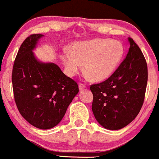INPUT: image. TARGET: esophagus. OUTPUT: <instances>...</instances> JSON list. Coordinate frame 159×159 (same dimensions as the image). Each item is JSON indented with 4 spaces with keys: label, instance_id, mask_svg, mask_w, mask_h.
I'll return each mask as SVG.
<instances>
[{
    "label": "esophagus",
    "instance_id": "1",
    "mask_svg": "<svg viewBox=\"0 0 159 159\" xmlns=\"http://www.w3.org/2000/svg\"><path fill=\"white\" fill-rule=\"evenodd\" d=\"M78 87H79V90H84V89L86 88V86L84 84L80 83L79 84V86H78Z\"/></svg>",
    "mask_w": 159,
    "mask_h": 159
}]
</instances>
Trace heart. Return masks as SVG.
Wrapping results in <instances>:
<instances>
[{
    "mask_svg": "<svg viewBox=\"0 0 159 159\" xmlns=\"http://www.w3.org/2000/svg\"><path fill=\"white\" fill-rule=\"evenodd\" d=\"M69 52L61 55L67 75H75L83 63L87 76H91L95 81H103L110 77L119 66L124 48L116 40L93 39L72 43Z\"/></svg>",
    "mask_w": 159,
    "mask_h": 159,
    "instance_id": "heart-1",
    "label": "heart"
}]
</instances>
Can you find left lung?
Returning <instances> with one entry per match:
<instances>
[{"instance_id":"left-lung-1","label":"left lung","mask_w":159,"mask_h":159,"mask_svg":"<svg viewBox=\"0 0 159 159\" xmlns=\"http://www.w3.org/2000/svg\"><path fill=\"white\" fill-rule=\"evenodd\" d=\"M126 57L106 81L90 86L92 111L97 122L109 130H119L135 119L143 105L147 65L138 45L128 38Z\"/></svg>"}]
</instances>
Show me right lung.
I'll return each instance as SVG.
<instances>
[{
    "mask_svg": "<svg viewBox=\"0 0 159 159\" xmlns=\"http://www.w3.org/2000/svg\"><path fill=\"white\" fill-rule=\"evenodd\" d=\"M43 34H33L20 47L12 74L14 98L20 114L34 127L49 129L59 124L78 93L75 81L53 62L37 59L34 50Z\"/></svg>",
    "mask_w": 159,
    "mask_h": 159,
    "instance_id": "add662e5",
    "label": "right lung"
}]
</instances>
